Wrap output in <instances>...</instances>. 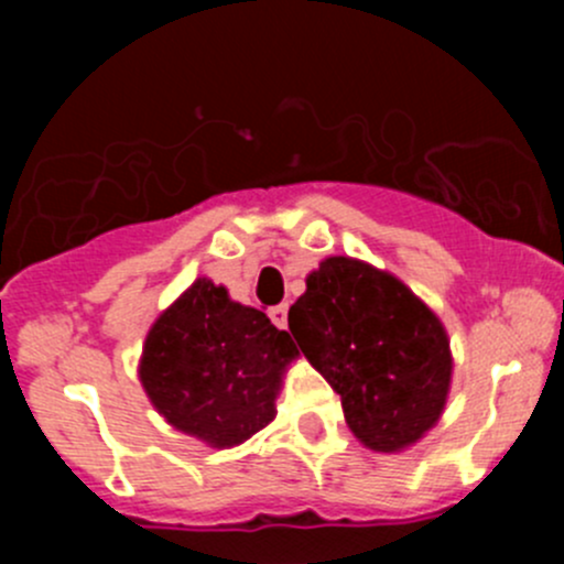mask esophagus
I'll use <instances>...</instances> for the list:
<instances>
[{
	"label": "esophagus",
	"instance_id": "obj_1",
	"mask_svg": "<svg viewBox=\"0 0 564 564\" xmlns=\"http://www.w3.org/2000/svg\"><path fill=\"white\" fill-rule=\"evenodd\" d=\"M270 318H272V324H275L278 329H286V324H289V305H275V308H270Z\"/></svg>",
	"mask_w": 564,
	"mask_h": 564
}]
</instances>
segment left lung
Listing matches in <instances>:
<instances>
[{"label": "left lung", "mask_w": 564, "mask_h": 564, "mask_svg": "<svg viewBox=\"0 0 564 564\" xmlns=\"http://www.w3.org/2000/svg\"><path fill=\"white\" fill-rule=\"evenodd\" d=\"M289 308V329L340 395L351 434L395 453L440 420L451 390V340L434 311L390 272L333 256Z\"/></svg>", "instance_id": "8db88e82"}]
</instances>
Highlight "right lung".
<instances>
[{"instance_id": "1", "label": "right lung", "mask_w": 564, "mask_h": 564, "mask_svg": "<svg viewBox=\"0 0 564 564\" xmlns=\"http://www.w3.org/2000/svg\"><path fill=\"white\" fill-rule=\"evenodd\" d=\"M294 357L286 329L198 278L152 324L139 377L174 429L231 447L275 417L281 373Z\"/></svg>"}]
</instances>
